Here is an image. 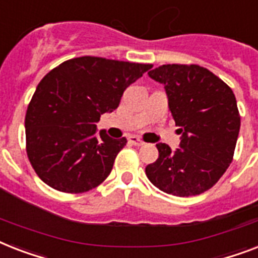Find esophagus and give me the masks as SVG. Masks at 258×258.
<instances>
[{"mask_svg": "<svg viewBox=\"0 0 258 258\" xmlns=\"http://www.w3.org/2000/svg\"><path fill=\"white\" fill-rule=\"evenodd\" d=\"M128 142L131 144H134V146H138V147H139V146H143L144 144V142L142 139H139V138H138V136H135V135H133V136H130L128 138Z\"/></svg>", "mask_w": 258, "mask_h": 258, "instance_id": "esophagus-1", "label": "esophagus"}]
</instances>
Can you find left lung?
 Returning a JSON list of instances; mask_svg holds the SVG:
<instances>
[{
	"label": "left lung",
	"instance_id": "1",
	"mask_svg": "<svg viewBox=\"0 0 258 258\" xmlns=\"http://www.w3.org/2000/svg\"><path fill=\"white\" fill-rule=\"evenodd\" d=\"M164 86L180 146L158 143L159 158L146 175L165 194L187 198L212 188L233 159L240 131L231 87L198 64H163L148 73Z\"/></svg>",
	"mask_w": 258,
	"mask_h": 258
}]
</instances>
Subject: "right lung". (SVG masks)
<instances>
[{
    "label": "right lung",
    "mask_w": 258,
    "mask_h": 258,
    "mask_svg": "<svg viewBox=\"0 0 258 258\" xmlns=\"http://www.w3.org/2000/svg\"><path fill=\"white\" fill-rule=\"evenodd\" d=\"M152 64L81 56L53 69L37 86L25 118L26 152L41 180L66 194L103 183L127 143L96 122L118 108L124 90Z\"/></svg>",
    "instance_id": "add662e5"
}]
</instances>
